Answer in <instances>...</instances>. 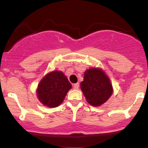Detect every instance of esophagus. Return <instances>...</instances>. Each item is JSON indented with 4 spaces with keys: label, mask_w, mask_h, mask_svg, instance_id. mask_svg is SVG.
Listing matches in <instances>:
<instances>
[{
    "label": "esophagus",
    "mask_w": 148,
    "mask_h": 148,
    "mask_svg": "<svg viewBox=\"0 0 148 148\" xmlns=\"http://www.w3.org/2000/svg\"><path fill=\"white\" fill-rule=\"evenodd\" d=\"M73 88H74V89H76V90L79 89V83H76V84L73 85Z\"/></svg>",
    "instance_id": "34e87169"
}]
</instances>
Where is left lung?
Instances as JSON below:
<instances>
[{"instance_id":"obj_1","label":"left lung","mask_w":148,"mask_h":148,"mask_svg":"<svg viewBox=\"0 0 148 148\" xmlns=\"http://www.w3.org/2000/svg\"><path fill=\"white\" fill-rule=\"evenodd\" d=\"M80 86L86 101L93 106L104 103L113 92L111 80L100 68L87 69Z\"/></svg>"}]
</instances>
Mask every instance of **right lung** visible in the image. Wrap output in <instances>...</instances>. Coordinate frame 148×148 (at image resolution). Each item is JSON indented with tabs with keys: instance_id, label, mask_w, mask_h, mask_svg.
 <instances>
[{
	"instance_id": "add662e5",
	"label": "right lung",
	"mask_w": 148,
	"mask_h": 148,
	"mask_svg": "<svg viewBox=\"0 0 148 148\" xmlns=\"http://www.w3.org/2000/svg\"><path fill=\"white\" fill-rule=\"evenodd\" d=\"M72 84L61 71H53L42 78L37 88V96L44 106L55 108L64 101Z\"/></svg>"
}]
</instances>
